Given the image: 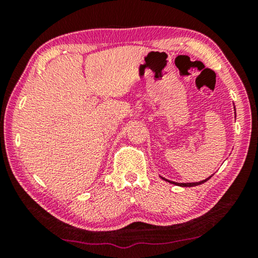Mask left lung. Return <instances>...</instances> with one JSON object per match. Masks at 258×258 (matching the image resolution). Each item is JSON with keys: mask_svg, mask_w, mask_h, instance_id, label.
Masks as SVG:
<instances>
[{"mask_svg": "<svg viewBox=\"0 0 258 258\" xmlns=\"http://www.w3.org/2000/svg\"><path fill=\"white\" fill-rule=\"evenodd\" d=\"M233 108H234V115H235V107H234V103H233ZM237 117V116H235ZM214 175V174H213ZM213 175H211V176H208L207 178H205V180H203V181H200V182H191V183H177V182H173V181H169V180H167V178H165V177H161L160 176V178H163L164 181H166V182H168V183H172V184H174V185H178V186H196V185H199V184H203V183H205V182H207L209 178H211Z\"/></svg>", "mask_w": 258, "mask_h": 258, "instance_id": "1", "label": "left lung"}]
</instances>
